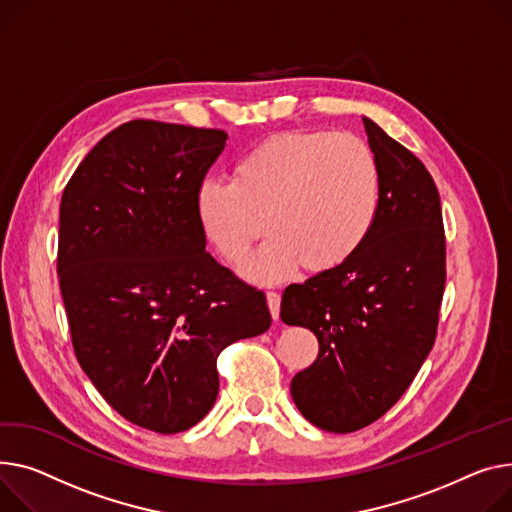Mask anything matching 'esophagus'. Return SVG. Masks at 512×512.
I'll list each match as a JSON object with an SVG mask.
<instances>
[{
  "instance_id": "obj_1",
  "label": "esophagus",
  "mask_w": 512,
  "mask_h": 512,
  "mask_svg": "<svg viewBox=\"0 0 512 512\" xmlns=\"http://www.w3.org/2000/svg\"><path fill=\"white\" fill-rule=\"evenodd\" d=\"M265 298H267V306H269L271 317H274V321H278V319H280V302H282V296H280L278 292H274V290H269V292H265Z\"/></svg>"
}]
</instances>
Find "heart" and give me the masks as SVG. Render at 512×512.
Here are the masks:
<instances>
[{
	"mask_svg": "<svg viewBox=\"0 0 512 512\" xmlns=\"http://www.w3.org/2000/svg\"><path fill=\"white\" fill-rule=\"evenodd\" d=\"M383 201V173L356 133L271 135L232 166L230 183L203 181L195 214L203 234L232 265L267 230L274 234L245 265V276L274 284L302 265L327 274L368 241Z\"/></svg>",
	"mask_w": 512,
	"mask_h": 512,
	"instance_id": "1",
	"label": "heart"
}]
</instances>
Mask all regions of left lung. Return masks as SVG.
<instances>
[{"label":"left lung","mask_w":512,"mask_h":512,"mask_svg":"<svg viewBox=\"0 0 512 512\" xmlns=\"http://www.w3.org/2000/svg\"><path fill=\"white\" fill-rule=\"evenodd\" d=\"M368 144L383 173L381 212L364 247L344 265L290 284L286 325L311 329L317 360L290 391L311 424L348 434L387 414L430 354L447 282L438 189L422 160L370 119Z\"/></svg>","instance_id":"obj_1"}]
</instances>
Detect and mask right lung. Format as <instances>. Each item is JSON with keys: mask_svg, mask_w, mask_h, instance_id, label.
Returning <instances> with one entry per match:
<instances>
[{"mask_svg": "<svg viewBox=\"0 0 512 512\" xmlns=\"http://www.w3.org/2000/svg\"><path fill=\"white\" fill-rule=\"evenodd\" d=\"M222 129L133 119L67 181L57 271L76 358L131 424L177 434L218 397L224 348L271 325L265 294L206 251L195 193Z\"/></svg>", "mask_w": 512, "mask_h": 512, "instance_id": "1", "label": "right lung"}]
</instances>
